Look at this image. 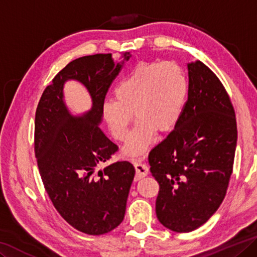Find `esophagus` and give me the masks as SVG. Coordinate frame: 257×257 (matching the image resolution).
Instances as JSON below:
<instances>
[{
	"mask_svg": "<svg viewBox=\"0 0 257 257\" xmlns=\"http://www.w3.org/2000/svg\"><path fill=\"white\" fill-rule=\"evenodd\" d=\"M135 169H136V180H141V178L145 177L146 175L149 174V167L141 161H136L135 164Z\"/></svg>",
	"mask_w": 257,
	"mask_h": 257,
	"instance_id": "1",
	"label": "esophagus"
}]
</instances>
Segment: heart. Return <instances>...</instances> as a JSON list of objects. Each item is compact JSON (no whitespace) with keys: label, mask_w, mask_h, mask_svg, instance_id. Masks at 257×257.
<instances>
[{"label":"heart","mask_w":257,"mask_h":257,"mask_svg":"<svg viewBox=\"0 0 257 257\" xmlns=\"http://www.w3.org/2000/svg\"><path fill=\"white\" fill-rule=\"evenodd\" d=\"M189 91L185 72L176 62L140 63L114 89V98L104 101L101 112L114 138L124 141L133 123L137 124L125 144L127 157L141 156L153 143L157 130L173 129L180 120Z\"/></svg>","instance_id":"heart-1"}]
</instances>
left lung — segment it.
Listing matches in <instances>:
<instances>
[{
  "mask_svg": "<svg viewBox=\"0 0 257 257\" xmlns=\"http://www.w3.org/2000/svg\"><path fill=\"white\" fill-rule=\"evenodd\" d=\"M187 70L189 97L180 120L149 154L159 183L157 217L180 233L200 227L221 206L237 146L235 113L224 85L199 60Z\"/></svg>",
  "mask_w": 257,
  "mask_h": 257,
  "instance_id": "8db88e82",
  "label": "left lung"
}]
</instances>
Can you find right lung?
I'll return each instance as SVG.
<instances>
[{"instance_id": "right-lung-1", "label": "right lung", "mask_w": 257, "mask_h": 257, "mask_svg": "<svg viewBox=\"0 0 257 257\" xmlns=\"http://www.w3.org/2000/svg\"><path fill=\"white\" fill-rule=\"evenodd\" d=\"M123 57L128 60L129 52ZM120 70L112 54L73 60L44 89L35 113L34 151L44 189L60 216L90 235L107 233L122 222L135 176L129 161L99 169L119 150L98 124ZM71 78L85 85L93 98L92 111L81 118L71 116L62 100L63 83Z\"/></svg>"}]
</instances>
